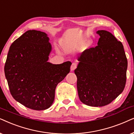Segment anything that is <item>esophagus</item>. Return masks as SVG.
Segmentation results:
<instances>
[{
  "instance_id": "esophagus-1",
  "label": "esophagus",
  "mask_w": 134,
  "mask_h": 134,
  "mask_svg": "<svg viewBox=\"0 0 134 134\" xmlns=\"http://www.w3.org/2000/svg\"><path fill=\"white\" fill-rule=\"evenodd\" d=\"M76 67H77V64L75 63V62H74V63H72V65H71V67H70L71 71H74L75 69L76 68Z\"/></svg>"
}]
</instances>
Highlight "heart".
<instances>
[{
  "instance_id": "b5f03b06",
  "label": "heart",
  "mask_w": 134,
  "mask_h": 134,
  "mask_svg": "<svg viewBox=\"0 0 134 134\" xmlns=\"http://www.w3.org/2000/svg\"><path fill=\"white\" fill-rule=\"evenodd\" d=\"M91 44H92L91 41V40H87V41H86L85 43V46L87 48L90 47V46L91 45ZM80 45H81V44H75V45L74 46H75V48H80Z\"/></svg>"
}]
</instances>
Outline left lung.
<instances>
[{
	"mask_svg": "<svg viewBox=\"0 0 134 134\" xmlns=\"http://www.w3.org/2000/svg\"><path fill=\"white\" fill-rule=\"evenodd\" d=\"M97 46L78 57L75 70L80 100L88 106L109 104L124 90L127 60L122 43L109 32L97 31Z\"/></svg>",
	"mask_w": 134,
	"mask_h": 134,
	"instance_id": "8db88e82",
	"label": "left lung"
}]
</instances>
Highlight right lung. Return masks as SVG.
<instances>
[{
    "label": "right lung",
    "instance_id": "1",
    "mask_svg": "<svg viewBox=\"0 0 134 134\" xmlns=\"http://www.w3.org/2000/svg\"><path fill=\"white\" fill-rule=\"evenodd\" d=\"M43 32L29 30L10 46L4 72L10 93L16 100L35 110L48 108L55 90L70 72L72 62H48L51 45Z\"/></svg>",
    "mask_w": 134,
    "mask_h": 134
}]
</instances>
